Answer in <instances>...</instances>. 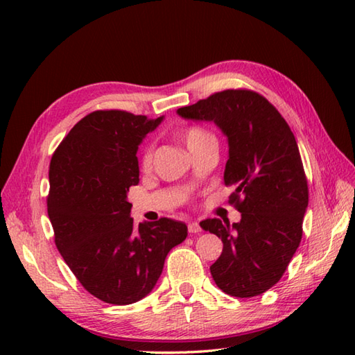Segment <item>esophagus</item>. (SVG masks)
Instances as JSON below:
<instances>
[{
  "label": "esophagus",
  "instance_id": "1",
  "mask_svg": "<svg viewBox=\"0 0 355 355\" xmlns=\"http://www.w3.org/2000/svg\"><path fill=\"white\" fill-rule=\"evenodd\" d=\"M187 230H189V233H200L201 227H200L198 223L192 221V223H189V225H187Z\"/></svg>",
  "mask_w": 355,
  "mask_h": 355
}]
</instances>
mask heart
Masks as SVG:
<instances>
[{
	"label": "heart",
	"mask_w": 355,
	"mask_h": 355,
	"mask_svg": "<svg viewBox=\"0 0 355 355\" xmlns=\"http://www.w3.org/2000/svg\"><path fill=\"white\" fill-rule=\"evenodd\" d=\"M210 140H215V137L212 135V132H209L205 128H200V126H191L187 128L184 131V141L187 148L195 149L198 148L200 145ZM153 160H154V146L153 145H148L145 149H143V153L140 155V168L143 171H148L150 166H153Z\"/></svg>",
	"instance_id": "b5f03b06"
}]
</instances>
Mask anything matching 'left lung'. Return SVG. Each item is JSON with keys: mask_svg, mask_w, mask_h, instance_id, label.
<instances>
[{"mask_svg": "<svg viewBox=\"0 0 355 355\" xmlns=\"http://www.w3.org/2000/svg\"><path fill=\"white\" fill-rule=\"evenodd\" d=\"M178 114L212 120L227 135L224 184L241 221L209 218L200 225L223 241L210 273L230 296L253 297L279 282L302 239L308 183L296 139L273 105L252 89H224Z\"/></svg>", "mask_w": 355, "mask_h": 355, "instance_id": "left-lung-1", "label": "left lung"}]
</instances>
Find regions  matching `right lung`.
<instances>
[{
  "mask_svg": "<svg viewBox=\"0 0 355 355\" xmlns=\"http://www.w3.org/2000/svg\"><path fill=\"white\" fill-rule=\"evenodd\" d=\"M163 117L97 110L80 119L51 157L47 212L55 244L82 286L112 305L150 293L172 247L183 243L182 221L134 224L126 200L139 184L137 149Z\"/></svg>",
  "mask_w": 355,
  "mask_h": 355,
  "instance_id": "add662e5",
  "label": "right lung"
}]
</instances>
